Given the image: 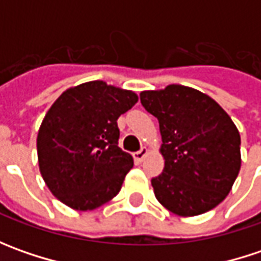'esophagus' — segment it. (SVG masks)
<instances>
[{"label": "esophagus", "instance_id": "obj_1", "mask_svg": "<svg viewBox=\"0 0 261 261\" xmlns=\"http://www.w3.org/2000/svg\"><path fill=\"white\" fill-rule=\"evenodd\" d=\"M146 154H148V149L146 148H141L139 151L134 152V158H135L136 163H142V160L145 158Z\"/></svg>", "mask_w": 261, "mask_h": 261}]
</instances>
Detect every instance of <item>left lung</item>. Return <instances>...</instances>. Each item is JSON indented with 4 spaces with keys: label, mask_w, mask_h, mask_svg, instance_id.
I'll return each instance as SVG.
<instances>
[{
    "label": "left lung",
    "mask_w": 261,
    "mask_h": 261,
    "mask_svg": "<svg viewBox=\"0 0 261 261\" xmlns=\"http://www.w3.org/2000/svg\"><path fill=\"white\" fill-rule=\"evenodd\" d=\"M141 103L155 116L163 138L164 170L151 180L158 202L180 216L218 206L241 167L238 129L209 95L185 86L142 91Z\"/></svg>",
    "instance_id": "8db88e82"
}]
</instances>
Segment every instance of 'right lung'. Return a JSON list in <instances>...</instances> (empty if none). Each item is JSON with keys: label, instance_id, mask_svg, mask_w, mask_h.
Masks as SVG:
<instances>
[{"label": "right lung", "instance_id": "right-lung-1", "mask_svg": "<svg viewBox=\"0 0 261 261\" xmlns=\"http://www.w3.org/2000/svg\"><path fill=\"white\" fill-rule=\"evenodd\" d=\"M138 101L132 91L91 81L66 90L37 134L39 168L49 190L66 206L93 211L113 199L134 166L119 148V116Z\"/></svg>", "mask_w": 261, "mask_h": 261}]
</instances>
